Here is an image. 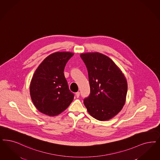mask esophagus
<instances>
[{"label": "esophagus", "instance_id": "obj_1", "mask_svg": "<svg viewBox=\"0 0 160 160\" xmlns=\"http://www.w3.org/2000/svg\"><path fill=\"white\" fill-rule=\"evenodd\" d=\"M80 92H77L76 93V97H77V98H79V96H80Z\"/></svg>", "mask_w": 160, "mask_h": 160}]
</instances>
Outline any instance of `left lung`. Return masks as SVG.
Segmentation results:
<instances>
[{"label": "left lung", "mask_w": 160, "mask_h": 160, "mask_svg": "<svg viewBox=\"0 0 160 160\" xmlns=\"http://www.w3.org/2000/svg\"><path fill=\"white\" fill-rule=\"evenodd\" d=\"M88 72L90 93L84 99L89 114L105 121L112 119L125 105L128 84L119 68L108 56L99 52L80 54Z\"/></svg>", "instance_id": "8db88e82"}]
</instances>
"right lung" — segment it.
<instances>
[{"instance_id":"right-lung-1","label":"right lung","mask_w":160,"mask_h":160,"mask_svg":"<svg viewBox=\"0 0 160 160\" xmlns=\"http://www.w3.org/2000/svg\"><path fill=\"white\" fill-rule=\"evenodd\" d=\"M74 54L57 52L39 65L31 81L29 90L33 105L48 116L58 115L66 109L74 99L68 88L64 70Z\"/></svg>"}]
</instances>
